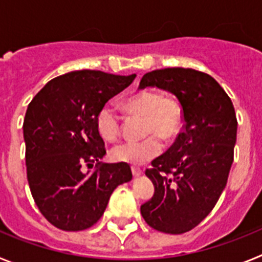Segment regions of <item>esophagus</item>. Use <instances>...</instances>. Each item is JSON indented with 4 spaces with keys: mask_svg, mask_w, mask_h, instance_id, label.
Returning <instances> with one entry per match:
<instances>
[{
    "mask_svg": "<svg viewBox=\"0 0 262 262\" xmlns=\"http://www.w3.org/2000/svg\"><path fill=\"white\" fill-rule=\"evenodd\" d=\"M131 172H133V174L135 176V177L143 174V170L140 168H138V166H131Z\"/></svg>",
    "mask_w": 262,
    "mask_h": 262,
    "instance_id": "esophagus-1",
    "label": "esophagus"
}]
</instances>
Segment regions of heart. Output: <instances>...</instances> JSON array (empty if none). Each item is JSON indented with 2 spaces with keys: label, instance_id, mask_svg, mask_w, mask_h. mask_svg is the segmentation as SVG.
<instances>
[{
  "label": "heart",
  "instance_id": "obj_1",
  "mask_svg": "<svg viewBox=\"0 0 262 262\" xmlns=\"http://www.w3.org/2000/svg\"><path fill=\"white\" fill-rule=\"evenodd\" d=\"M122 108L128 115H142L143 135L140 142H123L111 149V157L118 163L142 165L163 152V140H172L182 127V107L172 96H161L157 90H139L122 101ZM96 126L105 140L114 142L120 135V118L113 106L98 111Z\"/></svg>",
  "mask_w": 262,
  "mask_h": 262
}]
</instances>
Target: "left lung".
<instances>
[{"label": "left lung", "mask_w": 262, "mask_h": 262, "mask_svg": "<svg viewBox=\"0 0 262 262\" xmlns=\"http://www.w3.org/2000/svg\"><path fill=\"white\" fill-rule=\"evenodd\" d=\"M156 86L181 103L184 129L145 170L155 193L142 205L147 224L180 235L193 230L216 205L227 185L237 133L230 97L207 73L190 68L148 72L139 89Z\"/></svg>", "instance_id": "obj_1"}]
</instances>
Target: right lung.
Here are the masks:
<instances>
[{
  "instance_id": "add662e5",
  "label": "right lung",
  "mask_w": 262,
  "mask_h": 262,
  "mask_svg": "<svg viewBox=\"0 0 262 262\" xmlns=\"http://www.w3.org/2000/svg\"><path fill=\"white\" fill-rule=\"evenodd\" d=\"M136 75L76 71L52 78L36 94L23 120L27 181L43 216L64 231L99 221L115 187L131 181L128 164H105L98 111ZM94 171L84 173L82 166Z\"/></svg>"
}]
</instances>
